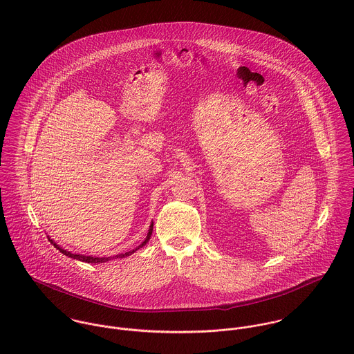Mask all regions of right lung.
<instances>
[{
  "instance_id": "obj_1",
  "label": "right lung",
  "mask_w": 354,
  "mask_h": 354,
  "mask_svg": "<svg viewBox=\"0 0 354 354\" xmlns=\"http://www.w3.org/2000/svg\"><path fill=\"white\" fill-rule=\"evenodd\" d=\"M152 226H153V222H151V225H150V229H149V233H147L146 240H145L139 247H136L135 250H132V251H129V252L120 253V254L113 256V257H111V256H109V257H95V256H86V254H77V253L68 252L66 250H62L59 245H57V244L51 240L50 237H48V239H49V241H50L51 244L54 245V248H57L59 252L64 253V254L68 256V257H72V259H76V260H80V261H86V263H106V261H109V260H111V259H122V257H127V256L136 252L138 250L143 248V247L149 243V240L151 239Z\"/></svg>"
}]
</instances>
